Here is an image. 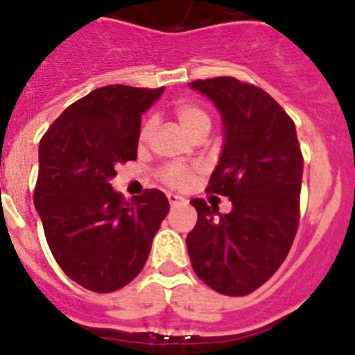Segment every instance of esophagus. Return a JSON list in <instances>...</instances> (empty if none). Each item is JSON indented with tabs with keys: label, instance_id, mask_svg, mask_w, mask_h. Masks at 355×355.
I'll return each instance as SVG.
<instances>
[{
	"label": "esophagus",
	"instance_id": "34e87169",
	"mask_svg": "<svg viewBox=\"0 0 355 355\" xmlns=\"http://www.w3.org/2000/svg\"><path fill=\"white\" fill-rule=\"evenodd\" d=\"M166 198H168V202H171L172 208L181 207V205H184V199L180 198V196H175V193H168Z\"/></svg>",
	"mask_w": 355,
	"mask_h": 355
}]
</instances>
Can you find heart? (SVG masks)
<instances>
[{
  "label": "heart",
  "instance_id": "heart-1",
  "mask_svg": "<svg viewBox=\"0 0 355 355\" xmlns=\"http://www.w3.org/2000/svg\"><path fill=\"white\" fill-rule=\"evenodd\" d=\"M175 116L180 120L181 127L184 131L189 132L190 136L196 135L199 131H210L211 122L210 116H208L205 111H202L199 105L196 104H181L175 109ZM153 131V120H148L147 123L141 129V140H147L148 135ZM163 180H165L166 184L171 187H184L190 180V172L184 168V166H168L163 171Z\"/></svg>",
  "mask_w": 355,
  "mask_h": 355
}]
</instances>
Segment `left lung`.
I'll use <instances>...</instances> for the list:
<instances>
[{
	"mask_svg": "<svg viewBox=\"0 0 355 355\" xmlns=\"http://www.w3.org/2000/svg\"><path fill=\"white\" fill-rule=\"evenodd\" d=\"M223 120V148L208 192L232 201L230 214L192 199L198 224L187 235L192 268L228 296L259 289L286 260L300 219L304 157L296 127L259 87L233 77L190 83Z\"/></svg>",
	"mask_w": 355,
	"mask_h": 355,
	"instance_id": "obj_1",
	"label": "left lung"
}]
</instances>
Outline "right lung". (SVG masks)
<instances>
[{
	"mask_svg": "<svg viewBox=\"0 0 355 355\" xmlns=\"http://www.w3.org/2000/svg\"><path fill=\"white\" fill-rule=\"evenodd\" d=\"M163 95L114 84L77 100L39 144L33 205L51 255L78 286L113 293L144 269L168 214L162 190L125 201L111 187L120 163L135 162L141 114Z\"/></svg>",
	"mask_w": 355,
	"mask_h": 355,
	"instance_id": "1",
	"label": "right lung"
}]
</instances>
